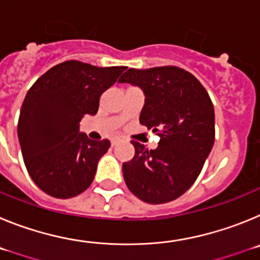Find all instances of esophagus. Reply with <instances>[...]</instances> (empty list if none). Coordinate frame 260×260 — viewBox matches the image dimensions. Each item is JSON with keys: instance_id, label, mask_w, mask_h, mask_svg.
Returning a JSON list of instances; mask_svg holds the SVG:
<instances>
[{"instance_id": "1", "label": "esophagus", "mask_w": 260, "mask_h": 260, "mask_svg": "<svg viewBox=\"0 0 260 260\" xmlns=\"http://www.w3.org/2000/svg\"><path fill=\"white\" fill-rule=\"evenodd\" d=\"M116 144H117V141L116 139H113V141H112V146H116Z\"/></svg>"}]
</instances>
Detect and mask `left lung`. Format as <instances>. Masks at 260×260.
<instances>
[{"label":"left lung","mask_w":260,"mask_h":260,"mask_svg":"<svg viewBox=\"0 0 260 260\" xmlns=\"http://www.w3.org/2000/svg\"><path fill=\"white\" fill-rule=\"evenodd\" d=\"M119 83L143 89L139 122L157 133L156 150L132 141L134 157L122 164L128 190L150 204L174 201L198 178L215 142V110L207 91L177 66L128 69Z\"/></svg>","instance_id":"8db88e82"}]
</instances>
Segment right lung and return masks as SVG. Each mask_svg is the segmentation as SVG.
I'll use <instances>...</instances> for the list:
<instances>
[{
	"instance_id": "1",
	"label": "right lung",
	"mask_w": 260,
	"mask_h": 260,
	"mask_svg": "<svg viewBox=\"0 0 260 260\" xmlns=\"http://www.w3.org/2000/svg\"><path fill=\"white\" fill-rule=\"evenodd\" d=\"M123 70L125 66L98 68L71 59L53 66L28 89L18 138L27 172L50 197L73 198L92 183L110 142L89 139L79 133V122L98 113L102 93Z\"/></svg>"
}]
</instances>
